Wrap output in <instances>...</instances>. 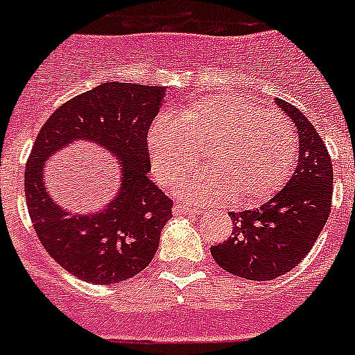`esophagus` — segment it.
<instances>
[{"mask_svg":"<svg viewBox=\"0 0 355 355\" xmlns=\"http://www.w3.org/2000/svg\"><path fill=\"white\" fill-rule=\"evenodd\" d=\"M173 213L175 214H200L202 209H198V207H189V205H175V207H173Z\"/></svg>","mask_w":355,"mask_h":355,"instance_id":"1","label":"esophagus"}]
</instances>
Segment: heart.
<instances>
[{"label": "heart", "instance_id": "b5f03b06", "mask_svg": "<svg viewBox=\"0 0 355 355\" xmlns=\"http://www.w3.org/2000/svg\"><path fill=\"white\" fill-rule=\"evenodd\" d=\"M202 148L207 168L187 173L178 193L198 204H225L234 196L256 204L285 182L297 139L279 110L238 94L207 95L178 115H160L151 126V164L164 184L171 186L191 169Z\"/></svg>", "mask_w": 355, "mask_h": 355}]
</instances>
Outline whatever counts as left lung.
Instances as JSON below:
<instances>
[{"instance_id": "obj_1", "label": "left lung", "mask_w": 355, "mask_h": 355, "mask_svg": "<svg viewBox=\"0 0 355 355\" xmlns=\"http://www.w3.org/2000/svg\"><path fill=\"white\" fill-rule=\"evenodd\" d=\"M300 135V160L287 186L258 209L229 213L233 233L211 247L214 261L240 278L267 282L293 270L311 251L332 207V160L296 106L276 99Z\"/></svg>"}]
</instances>
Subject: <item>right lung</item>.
<instances>
[{
    "label": "right lung",
    "instance_id": "obj_1",
    "mask_svg": "<svg viewBox=\"0 0 355 355\" xmlns=\"http://www.w3.org/2000/svg\"><path fill=\"white\" fill-rule=\"evenodd\" d=\"M162 99L160 86L103 83L59 106L35 137L25 169L28 214L46 252L88 284H117L144 270L173 216V200L148 177V132ZM83 138L112 150L123 171L118 196L92 215L61 210L42 186L49 155Z\"/></svg>",
    "mask_w": 355,
    "mask_h": 355
}]
</instances>
